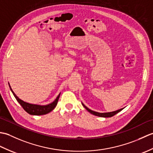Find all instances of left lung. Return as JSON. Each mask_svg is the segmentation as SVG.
I'll use <instances>...</instances> for the list:
<instances>
[{
    "mask_svg": "<svg viewBox=\"0 0 153 153\" xmlns=\"http://www.w3.org/2000/svg\"><path fill=\"white\" fill-rule=\"evenodd\" d=\"M82 105L84 106V108H85L87 111L89 112H90L91 114H92L97 116H99V117H103V118H108V117H112L113 116H114L115 114H116L117 113H118L119 112L121 111L123 108H121V109H119L118 110H116V111H113V112H104V113H101V112H97L95 111H93V110H91V109L88 108L87 107L84 105V104L82 102Z\"/></svg>",
    "mask_w": 153,
    "mask_h": 153,
    "instance_id": "8db88e82",
    "label": "left lung"
}]
</instances>
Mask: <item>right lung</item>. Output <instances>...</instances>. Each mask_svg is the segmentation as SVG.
I'll return each mask as SVG.
<instances>
[{
    "mask_svg": "<svg viewBox=\"0 0 153 153\" xmlns=\"http://www.w3.org/2000/svg\"><path fill=\"white\" fill-rule=\"evenodd\" d=\"M8 85L10 87V91L13 93V95H14L16 99L17 100V101L19 103V105L22 106V108L24 109L25 112H27L28 114H30L31 115L40 116V115L47 114L49 113L55 108V107H56L58 103V100L59 99V97L60 95V93L53 102H52L51 103L48 104V105H46L31 104V103L25 102L24 100H22V99H19V97L14 93V92L12 91L9 83H8Z\"/></svg>",
    "mask_w": 153,
    "mask_h": 153,
    "instance_id": "right-lung-1",
    "label": "right lung"
}]
</instances>
